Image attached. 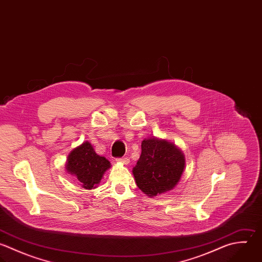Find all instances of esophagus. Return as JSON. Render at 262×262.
<instances>
[{
  "instance_id": "obj_1",
  "label": "esophagus",
  "mask_w": 262,
  "mask_h": 262,
  "mask_svg": "<svg viewBox=\"0 0 262 262\" xmlns=\"http://www.w3.org/2000/svg\"><path fill=\"white\" fill-rule=\"evenodd\" d=\"M117 161H118V162H120V163H122V164H124V165H127V164H129V162H130V160H129V158H128V157L118 158V159H117Z\"/></svg>"
}]
</instances>
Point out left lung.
I'll list each match as a JSON object with an SVG mask.
<instances>
[{
  "label": "left lung",
  "instance_id": "left-lung-1",
  "mask_svg": "<svg viewBox=\"0 0 262 262\" xmlns=\"http://www.w3.org/2000/svg\"><path fill=\"white\" fill-rule=\"evenodd\" d=\"M183 154L172 143L156 138L144 139L140 158L133 168L137 186L147 195L172 189L184 169Z\"/></svg>",
  "mask_w": 262,
  "mask_h": 262
}]
</instances>
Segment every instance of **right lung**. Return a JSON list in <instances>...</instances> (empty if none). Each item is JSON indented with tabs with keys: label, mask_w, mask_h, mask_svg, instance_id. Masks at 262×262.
<instances>
[{
	"label": "right lung",
	"mask_w": 262,
	"mask_h": 262,
	"mask_svg": "<svg viewBox=\"0 0 262 262\" xmlns=\"http://www.w3.org/2000/svg\"><path fill=\"white\" fill-rule=\"evenodd\" d=\"M111 163L98 156L92 145L86 141L78 146L69 156L67 170L74 175L84 188H94L102 178Z\"/></svg>",
	"instance_id": "1"
}]
</instances>
